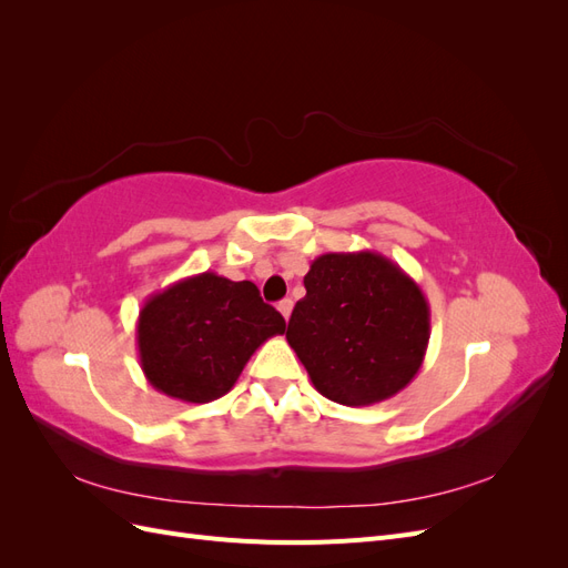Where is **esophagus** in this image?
Here are the masks:
<instances>
[{"instance_id":"obj_1","label":"esophagus","mask_w":568,"mask_h":568,"mask_svg":"<svg viewBox=\"0 0 568 568\" xmlns=\"http://www.w3.org/2000/svg\"><path fill=\"white\" fill-rule=\"evenodd\" d=\"M277 311L282 313V317H284V320H288L291 311H294V301H291V298H284V301H280V303H277Z\"/></svg>"}]
</instances>
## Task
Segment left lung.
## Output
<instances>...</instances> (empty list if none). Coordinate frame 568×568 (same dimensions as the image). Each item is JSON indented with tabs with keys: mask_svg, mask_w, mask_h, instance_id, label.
Instances as JSON below:
<instances>
[{
	"mask_svg": "<svg viewBox=\"0 0 568 568\" xmlns=\"http://www.w3.org/2000/svg\"><path fill=\"white\" fill-rule=\"evenodd\" d=\"M288 346L313 386L338 405L393 398L419 372L432 313L419 284L374 251L324 253L303 277Z\"/></svg>",
	"mask_w": 568,
	"mask_h": 568,
	"instance_id": "1",
	"label": "left lung"
}]
</instances>
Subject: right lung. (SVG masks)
Returning a JSON list of instances; mask_svg holds the SVG:
<instances>
[{
	"label": "right lung",
	"mask_w": 568,
	"mask_h": 568,
	"mask_svg": "<svg viewBox=\"0 0 568 568\" xmlns=\"http://www.w3.org/2000/svg\"><path fill=\"white\" fill-rule=\"evenodd\" d=\"M286 322L253 282L201 272L153 294L136 320L146 382L182 403H211L232 390L251 355Z\"/></svg>",
	"instance_id": "right-lung-1"
}]
</instances>
